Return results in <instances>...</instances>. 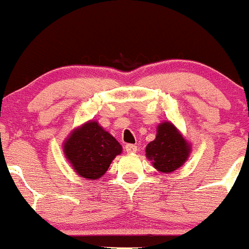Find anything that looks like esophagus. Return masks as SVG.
<instances>
[{
  "label": "esophagus",
  "instance_id": "obj_1",
  "mask_svg": "<svg viewBox=\"0 0 249 249\" xmlns=\"http://www.w3.org/2000/svg\"><path fill=\"white\" fill-rule=\"evenodd\" d=\"M124 150L128 152V154H134V152H137V146L133 144H127L124 146Z\"/></svg>",
  "mask_w": 249,
  "mask_h": 249
}]
</instances>
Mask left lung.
<instances>
[{"label":"left lung","mask_w":249,"mask_h":249,"mask_svg":"<svg viewBox=\"0 0 249 249\" xmlns=\"http://www.w3.org/2000/svg\"><path fill=\"white\" fill-rule=\"evenodd\" d=\"M145 151L157 171L172 173L186 162L191 146L176 125L171 122H162L157 125L156 138L147 144Z\"/></svg>","instance_id":"left-lung-1"}]
</instances>
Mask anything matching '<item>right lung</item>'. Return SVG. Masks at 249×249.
Wrapping results in <instances>:
<instances>
[{
  "instance_id": "add662e5",
  "label": "right lung",
  "mask_w": 249,
  "mask_h": 249,
  "mask_svg": "<svg viewBox=\"0 0 249 249\" xmlns=\"http://www.w3.org/2000/svg\"><path fill=\"white\" fill-rule=\"evenodd\" d=\"M63 149L76 173L92 180L104 176L112 160L122 152L121 144L97 121L73 129Z\"/></svg>"
}]
</instances>
